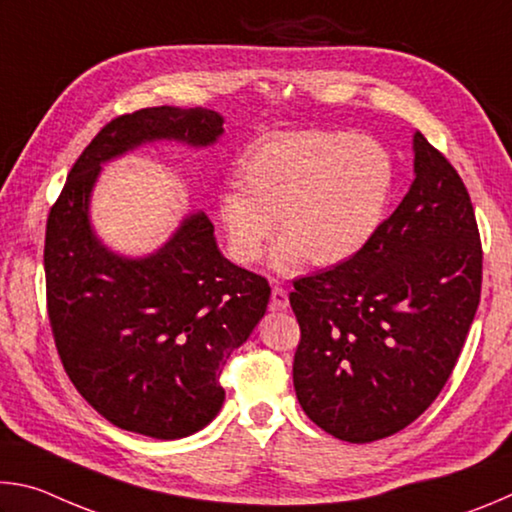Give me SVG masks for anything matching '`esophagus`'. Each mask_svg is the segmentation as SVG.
I'll return each mask as SVG.
<instances>
[{
	"label": "esophagus",
	"instance_id": "1",
	"mask_svg": "<svg viewBox=\"0 0 512 512\" xmlns=\"http://www.w3.org/2000/svg\"><path fill=\"white\" fill-rule=\"evenodd\" d=\"M271 307L277 309V311H282V309L289 307V293H287V289L273 287V291H271Z\"/></svg>",
	"mask_w": 512,
	"mask_h": 512
}]
</instances>
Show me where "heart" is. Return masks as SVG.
<instances>
[{
	"mask_svg": "<svg viewBox=\"0 0 512 512\" xmlns=\"http://www.w3.org/2000/svg\"><path fill=\"white\" fill-rule=\"evenodd\" d=\"M241 183L221 189L219 219L230 253L244 264L264 253L277 219L273 266L293 273L307 259L336 266L375 235L393 189L384 146L348 131L268 137L241 162Z\"/></svg>",
	"mask_w": 512,
	"mask_h": 512,
	"instance_id": "b5f03b06",
	"label": "heart"
}]
</instances>
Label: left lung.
Segmentation results:
<instances>
[{
    "instance_id": "obj_1",
    "label": "left lung",
    "mask_w": 512,
    "mask_h": 512,
    "mask_svg": "<svg viewBox=\"0 0 512 512\" xmlns=\"http://www.w3.org/2000/svg\"><path fill=\"white\" fill-rule=\"evenodd\" d=\"M413 183L348 262L293 282L302 411L345 443L393 436L452 375L479 307L474 207L443 153L413 135Z\"/></svg>"
}]
</instances>
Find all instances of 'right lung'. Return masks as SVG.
<instances>
[{"mask_svg":"<svg viewBox=\"0 0 512 512\" xmlns=\"http://www.w3.org/2000/svg\"><path fill=\"white\" fill-rule=\"evenodd\" d=\"M221 135L223 117L207 108L112 119L74 162L47 219V311L65 372L108 422L158 440L216 418L221 370L266 314L271 287L221 255L205 212L187 214L151 255L112 253L92 228L90 196L101 164L137 146L201 149Z\"/></svg>","mask_w":512,"mask_h":512,"instance_id":"obj_1","label":"right lung"}]
</instances>
